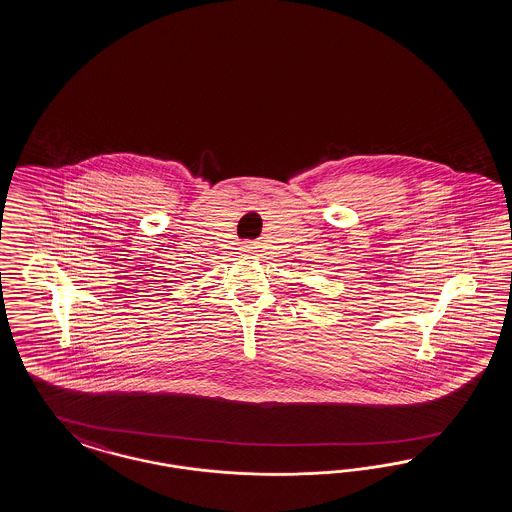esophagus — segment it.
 I'll use <instances>...</instances> for the list:
<instances>
[{"label": "esophagus", "mask_w": 512, "mask_h": 512, "mask_svg": "<svg viewBox=\"0 0 512 512\" xmlns=\"http://www.w3.org/2000/svg\"><path fill=\"white\" fill-rule=\"evenodd\" d=\"M248 249H249V251H251V248H248Z\"/></svg>", "instance_id": "obj_1"}]
</instances>
